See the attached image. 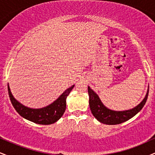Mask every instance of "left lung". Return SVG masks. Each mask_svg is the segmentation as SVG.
<instances>
[{
  "label": "left lung",
  "mask_w": 155,
  "mask_h": 155,
  "mask_svg": "<svg viewBox=\"0 0 155 155\" xmlns=\"http://www.w3.org/2000/svg\"><path fill=\"white\" fill-rule=\"evenodd\" d=\"M88 94L90 97L89 104H90V110L97 120L103 124H118L131 119L142 109L148 97L149 89L145 97L138 106L125 111H114L108 108L103 104L97 94L89 86Z\"/></svg>",
  "instance_id": "8db88e82"
}]
</instances>
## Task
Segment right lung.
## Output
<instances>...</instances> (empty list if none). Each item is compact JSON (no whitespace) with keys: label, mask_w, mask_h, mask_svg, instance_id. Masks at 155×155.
I'll return each mask as SVG.
<instances>
[{"label":"right lung","mask_w":155,"mask_h":155,"mask_svg":"<svg viewBox=\"0 0 155 155\" xmlns=\"http://www.w3.org/2000/svg\"><path fill=\"white\" fill-rule=\"evenodd\" d=\"M74 85L68 88L52 104L41 108H28L14 97L8 84V95L14 108L23 118L39 124H51L59 120L66 108V98Z\"/></svg>","instance_id":"obj_1"}]
</instances>
